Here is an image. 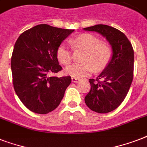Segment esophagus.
<instances>
[{
	"label": "esophagus",
	"instance_id": "34e87169",
	"mask_svg": "<svg viewBox=\"0 0 147 147\" xmlns=\"http://www.w3.org/2000/svg\"><path fill=\"white\" fill-rule=\"evenodd\" d=\"M71 81H72V82L76 83V82H78V81H79V79L77 78H75V77H72V78H71Z\"/></svg>",
	"mask_w": 147,
	"mask_h": 147
}]
</instances>
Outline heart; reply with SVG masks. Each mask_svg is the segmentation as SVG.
I'll list each match as a JSON object with an SVG mask.
<instances>
[{
    "mask_svg": "<svg viewBox=\"0 0 147 147\" xmlns=\"http://www.w3.org/2000/svg\"><path fill=\"white\" fill-rule=\"evenodd\" d=\"M69 42L73 49L85 50L82 63L71 65L65 70L71 77L82 78L90 76L94 70L102 71L111 59L113 52L109 43L100 41V38L92 33H82L71 39ZM55 55L58 61L65 66L71 62V52L64 43L58 47Z\"/></svg>",
    "mask_w": 147,
    "mask_h": 147,
    "instance_id": "obj_1",
    "label": "heart"
}]
</instances>
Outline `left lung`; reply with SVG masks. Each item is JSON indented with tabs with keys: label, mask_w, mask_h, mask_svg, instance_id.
<instances>
[{
	"label": "left lung",
	"mask_w": 147,
	"mask_h": 147,
	"mask_svg": "<svg viewBox=\"0 0 147 147\" xmlns=\"http://www.w3.org/2000/svg\"><path fill=\"white\" fill-rule=\"evenodd\" d=\"M84 30L100 33L111 46L109 64L96 79H89L91 89L85 98L92 111L105 114L118 107L130 89L134 78V49L125 34L112 26L98 24Z\"/></svg>",
	"instance_id": "8db88e82"
}]
</instances>
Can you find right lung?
<instances>
[{
  "mask_svg": "<svg viewBox=\"0 0 147 147\" xmlns=\"http://www.w3.org/2000/svg\"><path fill=\"white\" fill-rule=\"evenodd\" d=\"M74 30L40 24L27 30L15 42L11 71L15 92L30 111L45 114L59 105L70 76H51L62 70L55 52Z\"/></svg>",
  "mask_w": 147,
  "mask_h": 147,
  "instance_id": "1",
  "label": "right lung"
}]
</instances>
